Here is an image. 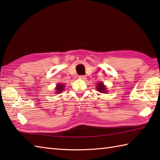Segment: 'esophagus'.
<instances>
[{
    "mask_svg": "<svg viewBox=\"0 0 160 160\" xmlns=\"http://www.w3.org/2000/svg\"><path fill=\"white\" fill-rule=\"evenodd\" d=\"M79 78L80 79H83V80H84V79H86V76L85 75H79Z\"/></svg>",
    "mask_w": 160,
    "mask_h": 160,
    "instance_id": "esophagus-1",
    "label": "esophagus"
}]
</instances>
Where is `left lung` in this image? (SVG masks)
<instances>
[{
  "label": "left lung",
  "instance_id": "obj_1",
  "mask_svg": "<svg viewBox=\"0 0 160 160\" xmlns=\"http://www.w3.org/2000/svg\"><path fill=\"white\" fill-rule=\"evenodd\" d=\"M97 90H98V92H106V88L105 86L103 85L102 83H97Z\"/></svg>",
  "mask_w": 160,
  "mask_h": 160
}]
</instances>
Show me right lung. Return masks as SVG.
Listing matches in <instances>:
<instances>
[{"instance_id": "right-lung-1", "label": "right lung", "mask_w": 160, "mask_h": 160, "mask_svg": "<svg viewBox=\"0 0 160 160\" xmlns=\"http://www.w3.org/2000/svg\"><path fill=\"white\" fill-rule=\"evenodd\" d=\"M63 88H64V86H63L62 83L58 84L56 88V90H57V93H59V92H62V91H63Z\"/></svg>"}]
</instances>
